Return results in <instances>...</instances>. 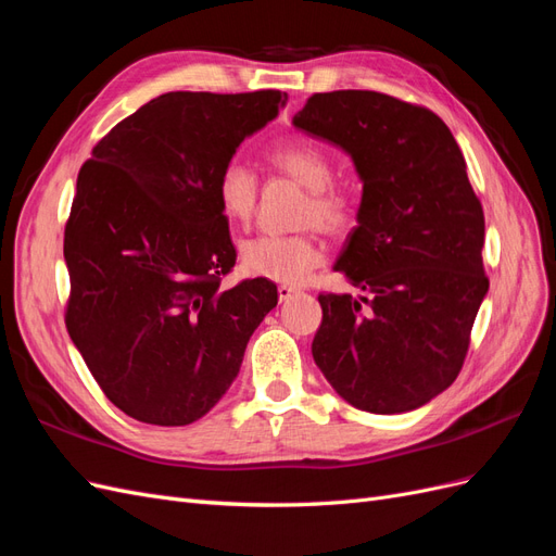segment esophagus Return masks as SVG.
Segmentation results:
<instances>
[{
	"label": "esophagus",
	"mask_w": 556,
	"mask_h": 556,
	"mask_svg": "<svg viewBox=\"0 0 556 556\" xmlns=\"http://www.w3.org/2000/svg\"><path fill=\"white\" fill-rule=\"evenodd\" d=\"M294 294H299V290L292 288V285H278V296H280V301H288V299H292Z\"/></svg>",
	"instance_id": "esophagus-1"
}]
</instances>
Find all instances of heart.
Here are the masks:
<instances>
[{"mask_svg": "<svg viewBox=\"0 0 556 556\" xmlns=\"http://www.w3.org/2000/svg\"><path fill=\"white\" fill-rule=\"evenodd\" d=\"M276 172L290 176L308 190V201L301 208V223H315L325 231L343 233L355 225V199L333 185V160L323 146L308 139H294L276 146L268 153ZM260 182L248 164L227 162L215 182V199L223 215L233 225H248L257 208ZM323 262L313 231H296L288 237L262 233L241 245V264L250 276L278 282H301L311 268Z\"/></svg>", "mask_w": 556, "mask_h": 556, "instance_id": "b5f03b06", "label": "heart"}]
</instances>
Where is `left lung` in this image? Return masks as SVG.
I'll return each instance as SVG.
<instances>
[{
	"mask_svg": "<svg viewBox=\"0 0 556 556\" xmlns=\"http://www.w3.org/2000/svg\"><path fill=\"white\" fill-rule=\"evenodd\" d=\"M292 125L352 157L357 227L333 271L359 294H319L313 359L350 406L394 415L459 376L478 308L484 215L452 131L425 106L371 90L317 92Z\"/></svg>",
	"mask_w": 556,
	"mask_h": 556,
	"instance_id": "1",
	"label": "left lung"
}]
</instances>
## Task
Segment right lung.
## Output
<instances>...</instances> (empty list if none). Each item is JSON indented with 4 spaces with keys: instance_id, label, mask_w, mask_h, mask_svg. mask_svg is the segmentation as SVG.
<instances>
[{
    "instance_id": "add662e5",
    "label": "right lung",
    "mask_w": 556,
    "mask_h": 556,
    "mask_svg": "<svg viewBox=\"0 0 556 556\" xmlns=\"http://www.w3.org/2000/svg\"><path fill=\"white\" fill-rule=\"evenodd\" d=\"M285 99L166 92L117 123L80 166L64 229L66 331L109 401L139 422L204 417L278 304L266 278L220 288L237 250L215 182Z\"/></svg>"
}]
</instances>
